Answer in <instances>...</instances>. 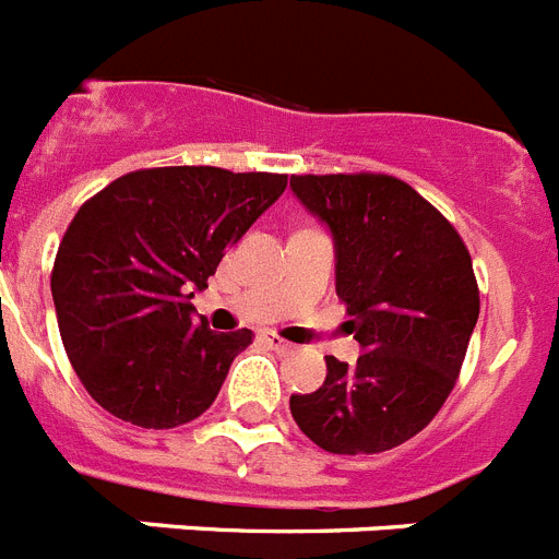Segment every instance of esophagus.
Segmentation results:
<instances>
[{
	"mask_svg": "<svg viewBox=\"0 0 559 559\" xmlns=\"http://www.w3.org/2000/svg\"><path fill=\"white\" fill-rule=\"evenodd\" d=\"M265 342H269L271 350H276V353H290V350H294V345H290V342H285V338L274 336V333H269V336H265Z\"/></svg>",
	"mask_w": 559,
	"mask_h": 559,
	"instance_id": "1",
	"label": "esophagus"
}]
</instances>
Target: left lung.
<instances>
[{
	"label": "left lung",
	"mask_w": 559,
	"mask_h": 559,
	"mask_svg": "<svg viewBox=\"0 0 559 559\" xmlns=\"http://www.w3.org/2000/svg\"><path fill=\"white\" fill-rule=\"evenodd\" d=\"M290 192L331 231L336 294L361 345L356 365L328 356L325 384L290 395V416L336 455L393 450L455 388L480 311L469 251L399 178L294 175Z\"/></svg>",
	"instance_id": "obj_1"
}]
</instances>
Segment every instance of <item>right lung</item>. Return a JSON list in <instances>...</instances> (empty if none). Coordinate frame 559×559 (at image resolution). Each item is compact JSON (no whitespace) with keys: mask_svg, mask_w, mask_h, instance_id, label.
<instances>
[{"mask_svg":"<svg viewBox=\"0 0 559 559\" xmlns=\"http://www.w3.org/2000/svg\"><path fill=\"white\" fill-rule=\"evenodd\" d=\"M288 178L164 166L112 180L79 209L50 288L67 359L121 421L169 429L206 413L251 331L194 322L226 248L274 206Z\"/></svg>","mask_w":559,"mask_h":559,"instance_id":"obj_1","label":"right lung"}]
</instances>
